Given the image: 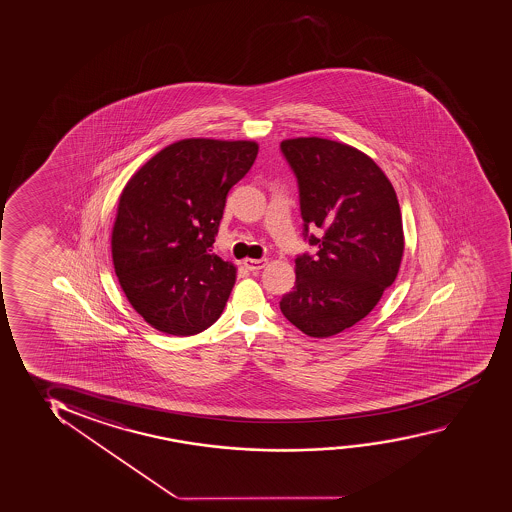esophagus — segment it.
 <instances>
[{
  "label": "esophagus",
  "instance_id": "obj_1",
  "mask_svg": "<svg viewBox=\"0 0 512 512\" xmlns=\"http://www.w3.org/2000/svg\"><path fill=\"white\" fill-rule=\"evenodd\" d=\"M266 263H268V261H266L265 258H251L244 261V266H246L247 270H251V272H258V270H261V268H265Z\"/></svg>",
  "mask_w": 512,
  "mask_h": 512
}]
</instances>
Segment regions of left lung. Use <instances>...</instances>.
Returning <instances> with one entry per match:
<instances>
[{"mask_svg":"<svg viewBox=\"0 0 512 512\" xmlns=\"http://www.w3.org/2000/svg\"><path fill=\"white\" fill-rule=\"evenodd\" d=\"M300 188L305 239L315 256L296 258L293 291L280 310L296 328L329 338L352 328L394 284L404 233L396 191L366 153L322 137L280 143ZM322 227L317 240L308 227Z\"/></svg>","mask_w":512,"mask_h":512,"instance_id":"obj_1","label":"left lung"}]
</instances>
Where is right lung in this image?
I'll return each instance as SVG.
<instances>
[{"label":"right lung","mask_w":512,"mask_h":512,"mask_svg":"<svg viewBox=\"0 0 512 512\" xmlns=\"http://www.w3.org/2000/svg\"><path fill=\"white\" fill-rule=\"evenodd\" d=\"M256 155L254 141L191 137L158 151L125 184L111 256L123 293L151 328L191 336L223 314L237 268L212 244L226 195Z\"/></svg>","instance_id":"right-lung-1"}]
</instances>
